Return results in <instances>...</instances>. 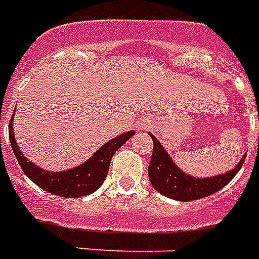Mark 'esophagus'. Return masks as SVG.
Here are the masks:
<instances>
[{"instance_id":"34e87169","label":"esophagus","mask_w":259,"mask_h":259,"mask_svg":"<svg viewBox=\"0 0 259 259\" xmlns=\"http://www.w3.org/2000/svg\"><path fill=\"white\" fill-rule=\"evenodd\" d=\"M140 127H143V129H146V123L143 124V126H140Z\"/></svg>"}]
</instances>
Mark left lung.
<instances>
[{"label":"left lung","instance_id":"obj_1","mask_svg":"<svg viewBox=\"0 0 259 259\" xmlns=\"http://www.w3.org/2000/svg\"><path fill=\"white\" fill-rule=\"evenodd\" d=\"M150 136L154 141V148H152L151 161L148 165V178L154 189L168 198L187 202L213 194L228 185L244 163L245 157H243L239 165L230 172L213 178L197 179L182 172L170 159L165 148L159 144V141L151 133Z\"/></svg>","mask_w":259,"mask_h":259}]
</instances>
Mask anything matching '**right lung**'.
<instances>
[{"instance_id":"add662e5","label":"right lung","mask_w":259,"mask_h":259,"mask_svg":"<svg viewBox=\"0 0 259 259\" xmlns=\"http://www.w3.org/2000/svg\"><path fill=\"white\" fill-rule=\"evenodd\" d=\"M135 132H127L119 137H115L111 141L98 150L93 157L80 165L77 168L69 169L65 172H48L44 169L38 168L34 163L27 161L25 155L19 151L18 144L15 141L14 129H12V119L9 123V141L14 150V154L18 162H19L22 170L27 175V178L34 182L42 190L48 191L51 194L59 195V197H83V195L91 194L96 191L102 182L105 180L109 170V162L113 154L129 140Z\"/></svg>"}]
</instances>
